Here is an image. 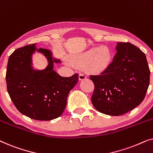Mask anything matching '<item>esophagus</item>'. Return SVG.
<instances>
[{"mask_svg": "<svg viewBox=\"0 0 153 153\" xmlns=\"http://www.w3.org/2000/svg\"><path fill=\"white\" fill-rule=\"evenodd\" d=\"M87 78V76L84 74H83V73H80V74H79V79L80 81H82V80H85V79Z\"/></svg>", "mask_w": 153, "mask_h": 153, "instance_id": "esophagus-1", "label": "esophagus"}]
</instances>
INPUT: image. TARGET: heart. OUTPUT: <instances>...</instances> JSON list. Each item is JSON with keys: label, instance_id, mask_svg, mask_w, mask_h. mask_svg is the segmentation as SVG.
<instances>
[{"label": "heart", "instance_id": "1", "mask_svg": "<svg viewBox=\"0 0 153 153\" xmlns=\"http://www.w3.org/2000/svg\"><path fill=\"white\" fill-rule=\"evenodd\" d=\"M112 59L111 50L107 46L95 47L79 56L74 62L79 65L87 64L89 70L100 72L105 70Z\"/></svg>", "mask_w": 153, "mask_h": 153}]
</instances>
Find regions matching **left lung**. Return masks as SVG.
<instances>
[{"label": "left lung", "mask_w": 153, "mask_h": 153, "mask_svg": "<svg viewBox=\"0 0 153 153\" xmlns=\"http://www.w3.org/2000/svg\"><path fill=\"white\" fill-rule=\"evenodd\" d=\"M117 53L105 70L90 75L95 85L91 101L98 111L110 116L126 114L139 105L150 83L145 53L129 42H118Z\"/></svg>", "instance_id": "8db88e82"}]
</instances>
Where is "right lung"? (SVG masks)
Here are the masks:
<instances>
[{
  "label": "right lung",
  "mask_w": 153,
  "mask_h": 153,
  "mask_svg": "<svg viewBox=\"0 0 153 153\" xmlns=\"http://www.w3.org/2000/svg\"><path fill=\"white\" fill-rule=\"evenodd\" d=\"M35 49V45H27L10 56L6 71L7 92L22 114L37 120H51L64 111L69 93L78 82L79 74L60 76L53 70L51 52L42 48L38 51L48 58L49 65L45 70L33 71L30 57Z\"/></svg>",
  "instance_id": "obj_1"
}]
</instances>
